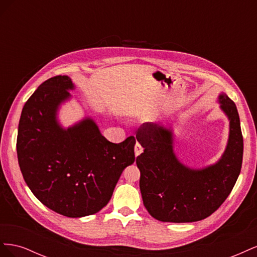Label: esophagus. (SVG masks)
<instances>
[{"label": "esophagus", "mask_w": 257, "mask_h": 257, "mask_svg": "<svg viewBox=\"0 0 257 257\" xmlns=\"http://www.w3.org/2000/svg\"><path fill=\"white\" fill-rule=\"evenodd\" d=\"M143 150H144V148L142 147V145L139 143H136V145H135V155H136V157H138V155L143 152Z\"/></svg>", "instance_id": "esophagus-1"}]
</instances>
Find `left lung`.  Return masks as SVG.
Segmentation results:
<instances>
[{"instance_id":"left-lung-1","label":"left lung","mask_w":257,"mask_h":257,"mask_svg":"<svg viewBox=\"0 0 257 257\" xmlns=\"http://www.w3.org/2000/svg\"><path fill=\"white\" fill-rule=\"evenodd\" d=\"M219 103L229 120L228 142L222 158L205 168H190L177 159L170 128L151 122L138 128L136 138L145 149L136 159L139 188L154 219L172 223L204 220L234 188L242 165L243 138L235 103L225 93L219 95Z\"/></svg>"}]
</instances>
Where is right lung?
<instances>
[{
    "label": "right lung",
    "mask_w": 257,
    "mask_h": 257,
    "mask_svg": "<svg viewBox=\"0 0 257 257\" xmlns=\"http://www.w3.org/2000/svg\"><path fill=\"white\" fill-rule=\"evenodd\" d=\"M68 76L43 82L23 106L17 155L26 183L46 207L68 217L94 214L110 200L126 166L135 161V137L108 142L96 123L85 118L63 128L59 106L71 97Z\"/></svg>",
    "instance_id": "right-lung-1"
}]
</instances>
